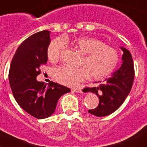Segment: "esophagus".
<instances>
[{
    "mask_svg": "<svg viewBox=\"0 0 147 147\" xmlns=\"http://www.w3.org/2000/svg\"><path fill=\"white\" fill-rule=\"evenodd\" d=\"M71 91H73V92H82L81 89L80 88H71Z\"/></svg>",
    "mask_w": 147,
    "mask_h": 147,
    "instance_id": "34e87169",
    "label": "esophagus"
}]
</instances>
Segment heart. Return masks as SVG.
<instances>
[{"label": "heart", "instance_id": "1", "mask_svg": "<svg viewBox=\"0 0 147 147\" xmlns=\"http://www.w3.org/2000/svg\"><path fill=\"white\" fill-rule=\"evenodd\" d=\"M66 43L71 45L81 55L78 68L63 66L55 70V78L66 86H76L88 76L92 79H101L108 76L114 69L119 57L117 51L105 45L103 42L92 37L76 38L71 41L60 38L50 43L47 55L51 62L60 59Z\"/></svg>", "mask_w": 147, "mask_h": 147}]
</instances>
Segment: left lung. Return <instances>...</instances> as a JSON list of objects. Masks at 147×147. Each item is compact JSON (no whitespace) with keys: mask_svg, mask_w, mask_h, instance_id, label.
<instances>
[{"mask_svg":"<svg viewBox=\"0 0 147 147\" xmlns=\"http://www.w3.org/2000/svg\"><path fill=\"white\" fill-rule=\"evenodd\" d=\"M120 49L123 51L121 66L97 87L83 90L84 92L95 93L99 98L98 107L88 111L98 117L108 116L117 111L124 102L132 87L134 78L132 57L128 49L123 47Z\"/></svg>","mask_w":147,"mask_h":147,"instance_id":"8db88e82","label":"left lung"}]
</instances>
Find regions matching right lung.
<instances>
[{"instance_id": "obj_1", "label": "right lung", "mask_w": 147, "mask_h": 147, "mask_svg": "<svg viewBox=\"0 0 147 147\" xmlns=\"http://www.w3.org/2000/svg\"><path fill=\"white\" fill-rule=\"evenodd\" d=\"M50 31L42 30L29 36L19 45L9 71V81L13 96L19 106L37 119L53 114L59 98L70 89L51 81H38L40 67L48 60Z\"/></svg>"}]
</instances>
